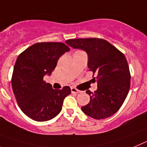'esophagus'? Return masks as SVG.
Instances as JSON below:
<instances>
[{
    "instance_id": "esophagus-1",
    "label": "esophagus",
    "mask_w": 147,
    "mask_h": 147,
    "mask_svg": "<svg viewBox=\"0 0 147 147\" xmlns=\"http://www.w3.org/2000/svg\"><path fill=\"white\" fill-rule=\"evenodd\" d=\"M71 92H72V93H80V91L78 89H77L76 88L72 87V88H71Z\"/></svg>"
}]
</instances>
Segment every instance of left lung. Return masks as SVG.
<instances>
[{
	"mask_svg": "<svg viewBox=\"0 0 147 147\" xmlns=\"http://www.w3.org/2000/svg\"><path fill=\"white\" fill-rule=\"evenodd\" d=\"M73 48L82 49L88 54V67L96 77L97 90L91 92L90 102L81 108L85 114L102 119L118 111L130 87V72L125 55L108 41L99 38L71 39L66 41Z\"/></svg>",
	"mask_w": 147,
	"mask_h": 147,
	"instance_id": "left-lung-1",
	"label": "left lung"
}]
</instances>
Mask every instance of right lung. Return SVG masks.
<instances>
[{"label": "right lung", "instance_id": "add662e5", "mask_svg": "<svg viewBox=\"0 0 147 147\" xmlns=\"http://www.w3.org/2000/svg\"><path fill=\"white\" fill-rule=\"evenodd\" d=\"M69 47L61 42H39L18 55L11 77V86L18 105L34 121L52 119L62 109L64 100L71 93L69 86L53 89L43 78L51 75L58 60Z\"/></svg>", "mask_w": 147, "mask_h": 147}]
</instances>
